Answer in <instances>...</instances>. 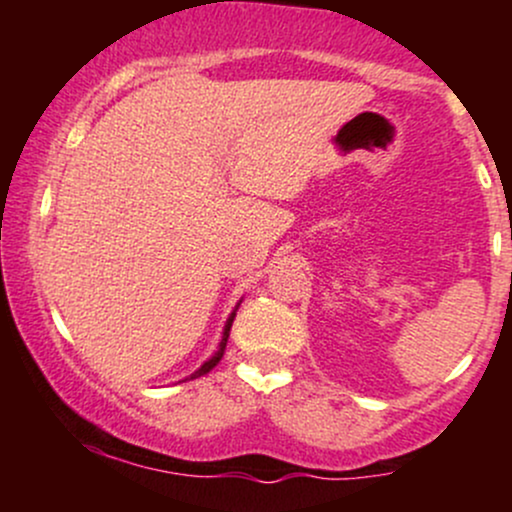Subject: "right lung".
<instances>
[{
	"label": "right lung",
	"instance_id": "right-lung-1",
	"mask_svg": "<svg viewBox=\"0 0 512 512\" xmlns=\"http://www.w3.org/2000/svg\"><path fill=\"white\" fill-rule=\"evenodd\" d=\"M238 310V308H236ZM236 310H233L231 313V317H228L226 320V327H223V337H221V344H219V351H216L214 356L209 358V361H204V366L199 368V370H195V373L190 375V380H195V378H199V375H207L211 368L216 366V363L221 361V356H223V349H226V342H228V334H231V325H233V317H236Z\"/></svg>",
	"mask_w": 512,
	"mask_h": 512
}]
</instances>
